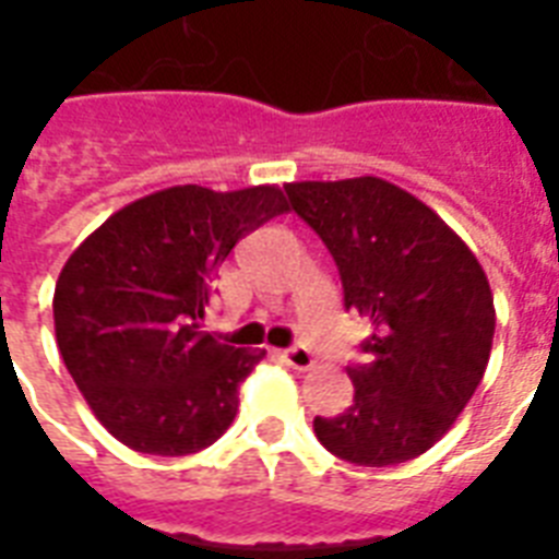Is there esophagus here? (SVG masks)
Returning <instances> with one entry per match:
<instances>
[{
  "label": "esophagus",
  "instance_id": "34e87169",
  "mask_svg": "<svg viewBox=\"0 0 559 559\" xmlns=\"http://www.w3.org/2000/svg\"><path fill=\"white\" fill-rule=\"evenodd\" d=\"M284 362L289 368H296V371H310L316 366L313 354L305 348V345H296V348H287L284 350Z\"/></svg>",
  "mask_w": 559,
  "mask_h": 559
}]
</instances>
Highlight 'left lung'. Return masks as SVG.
I'll use <instances>...</instances> for the list:
<instances>
[{"instance_id":"8db88e82","label":"left lung","mask_w":559,"mask_h":559,"mask_svg":"<svg viewBox=\"0 0 559 559\" xmlns=\"http://www.w3.org/2000/svg\"><path fill=\"white\" fill-rule=\"evenodd\" d=\"M293 211L340 266L345 307L371 319L354 403L316 417L322 447L359 467L424 455L485 377L496 310L469 246L426 202L385 179L289 182Z\"/></svg>"}]
</instances>
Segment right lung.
I'll list each match as a JSON object with an SVG mask.
<instances>
[{"instance_id": "obj_1", "label": "right lung", "mask_w": 559, "mask_h": 559, "mask_svg": "<svg viewBox=\"0 0 559 559\" xmlns=\"http://www.w3.org/2000/svg\"><path fill=\"white\" fill-rule=\"evenodd\" d=\"M289 211L278 186H177L130 202L66 261L57 348L109 435L147 455H191L237 415V389L266 350L200 331L211 278L237 240Z\"/></svg>"}]
</instances>
